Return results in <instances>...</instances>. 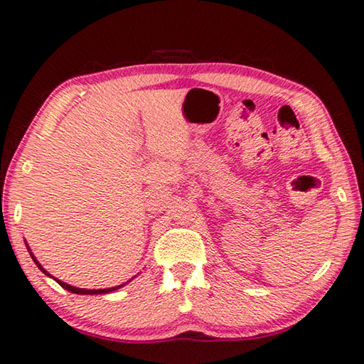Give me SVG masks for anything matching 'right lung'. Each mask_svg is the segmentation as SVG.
I'll return each mask as SVG.
<instances>
[{"mask_svg":"<svg viewBox=\"0 0 364 364\" xmlns=\"http://www.w3.org/2000/svg\"><path fill=\"white\" fill-rule=\"evenodd\" d=\"M31 255V253H30ZM31 257H33V261L36 262V266L43 270V272L46 274V275H49L48 274V270H44L43 269V266L41 264H39L36 259H35V256L31 255ZM58 285L60 287H63L65 289H68V291H71V293H75V294H105V293H111V291H116V289H119L121 288L122 285H119V287H113V288H107V289H82V288H76V287H71V285H68V283H63V282H60V280H57V279H54Z\"/></svg>","mask_w":364,"mask_h":364,"instance_id":"obj_1","label":"right lung"}]
</instances>
